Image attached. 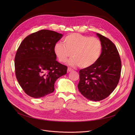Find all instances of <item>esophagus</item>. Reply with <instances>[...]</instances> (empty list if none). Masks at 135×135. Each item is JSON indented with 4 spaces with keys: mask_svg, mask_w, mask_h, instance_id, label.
I'll return each mask as SVG.
<instances>
[{
    "mask_svg": "<svg viewBox=\"0 0 135 135\" xmlns=\"http://www.w3.org/2000/svg\"><path fill=\"white\" fill-rule=\"evenodd\" d=\"M73 70V69H71V68H68V72H70V71H72Z\"/></svg>",
    "mask_w": 135,
    "mask_h": 135,
    "instance_id": "1",
    "label": "esophagus"
}]
</instances>
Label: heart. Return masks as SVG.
I'll return each instance as SVG.
<instances>
[{"label":"heart","instance_id":"obj_1","mask_svg":"<svg viewBox=\"0 0 135 135\" xmlns=\"http://www.w3.org/2000/svg\"><path fill=\"white\" fill-rule=\"evenodd\" d=\"M102 49L101 42L98 38L73 33L63 39V44H56L54 50L60 62H65L73 56L74 58L69 61V64L87 68L99 60Z\"/></svg>","mask_w":135,"mask_h":135}]
</instances>
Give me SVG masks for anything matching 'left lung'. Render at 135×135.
Segmentation results:
<instances>
[{
	"label": "left lung",
	"mask_w": 135,
	"mask_h": 135,
	"mask_svg": "<svg viewBox=\"0 0 135 135\" xmlns=\"http://www.w3.org/2000/svg\"><path fill=\"white\" fill-rule=\"evenodd\" d=\"M103 46L100 59L91 67L79 71L78 88L87 99L99 101L108 97L119 83L122 63L116 46L111 40L99 33Z\"/></svg>",
	"instance_id": "obj_1"
}]
</instances>
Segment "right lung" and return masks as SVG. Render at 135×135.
Masks as SVG:
<instances>
[{"mask_svg": "<svg viewBox=\"0 0 135 135\" xmlns=\"http://www.w3.org/2000/svg\"><path fill=\"white\" fill-rule=\"evenodd\" d=\"M62 34L49 30L36 31L24 39L16 52V78L27 95L40 98L55 90V83L66 74L68 67L57 62L55 46Z\"/></svg>", "mask_w": 135, "mask_h": 135, "instance_id": "1", "label": "right lung"}]
</instances>
